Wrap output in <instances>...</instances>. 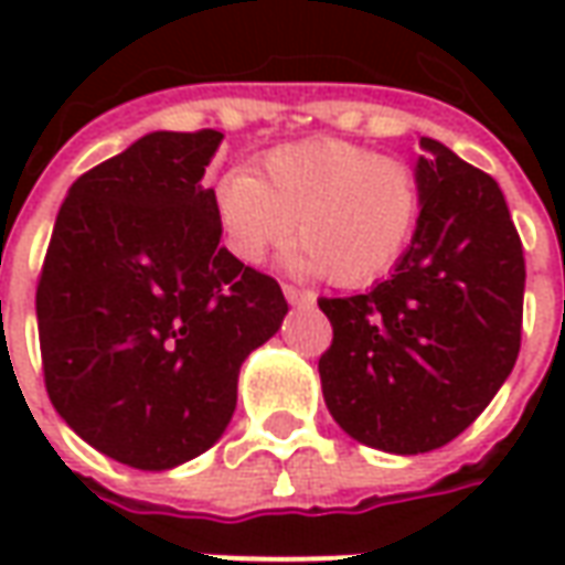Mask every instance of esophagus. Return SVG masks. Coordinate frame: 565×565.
Returning <instances> with one entry per match:
<instances>
[{
	"instance_id": "34e87169",
	"label": "esophagus",
	"mask_w": 565,
	"mask_h": 565,
	"mask_svg": "<svg viewBox=\"0 0 565 565\" xmlns=\"http://www.w3.org/2000/svg\"><path fill=\"white\" fill-rule=\"evenodd\" d=\"M284 299L290 302V306H311L315 302V294H308V290H299L294 284H284Z\"/></svg>"
}]
</instances>
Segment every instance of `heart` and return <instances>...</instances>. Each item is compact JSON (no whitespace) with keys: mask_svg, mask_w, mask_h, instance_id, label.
<instances>
[{"mask_svg":"<svg viewBox=\"0 0 565 565\" xmlns=\"http://www.w3.org/2000/svg\"><path fill=\"white\" fill-rule=\"evenodd\" d=\"M226 247L257 266L275 247L294 271H323L339 287H366L399 263L420 223L424 190L412 162L339 139L284 145L259 178L230 172L214 190Z\"/></svg>","mask_w":565,"mask_h":565,"instance_id":"b5f03b06","label":"heart"}]
</instances>
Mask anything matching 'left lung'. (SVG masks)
<instances>
[{"instance_id": "left-lung-1", "label": "left lung", "mask_w": 565, "mask_h": 565, "mask_svg": "<svg viewBox=\"0 0 565 565\" xmlns=\"http://www.w3.org/2000/svg\"><path fill=\"white\" fill-rule=\"evenodd\" d=\"M420 223L369 294L320 299V356L335 424L387 454H426L484 412L521 351V235L499 184L436 139H420Z\"/></svg>"}]
</instances>
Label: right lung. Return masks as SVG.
<instances>
[{
  "instance_id": "add662e5",
  "label": "right lung",
  "mask_w": 565,
  "mask_h": 565,
  "mask_svg": "<svg viewBox=\"0 0 565 565\" xmlns=\"http://www.w3.org/2000/svg\"><path fill=\"white\" fill-rule=\"evenodd\" d=\"M221 139L148 132L81 174L35 290L56 415L145 472L223 436L238 369L287 315L278 281L221 247L214 190L202 184Z\"/></svg>"
}]
</instances>
